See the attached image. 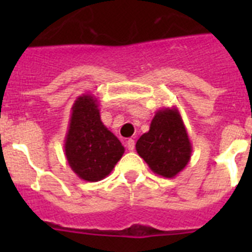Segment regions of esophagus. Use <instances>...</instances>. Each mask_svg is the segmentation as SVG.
Listing matches in <instances>:
<instances>
[{"instance_id":"1","label":"esophagus","mask_w":252,"mask_h":252,"mask_svg":"<svg viewBox=\"0 0 252 252\" xmlns=\"http://www.w3.org/2000/svg\"><path fill=\"white\" fill-rule=\"evenodd\" d=\"M126 145H127V149H128V150L132 151L133 149H135V140L128 139L127 141H126Z\"/></svg>"}]
</instances>
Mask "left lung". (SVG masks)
Segmentation results:
<instances>
[{
	"instance_id": "8db88e82",
	"label": "left lung",
	"mask_w": 252,
	"mask_h": 252,
	"mask_svg": "<svg viewBox=\"0 0 252 252\" xmlns=\"http://www.w3.org/2000/svg\"><path fill=\"white\" fill-rule=\"evenodd\" d=\"M136 151L149 168L164 178H174L192 157V144L177 107L157 111L148 132L140 136Z\"/></svg>"
}]
</instances>
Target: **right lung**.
Returning a JSON list of instances; mask_svg holds the SVG:
<instances>
[{
  "mask_svg": "<svg viewBox=\"0 0 252 252\" xmlns=\"http://www.w3.org/2000/svg\"><path fill=\"white\" fill-rule=\"evenodd\" d=\"M64 142L69 166L87 182L106 178L125 153L121 141L101 121L98 102L90 93L75 99Z\"/></svg>",
  "mask_w": 252,
  "mask_h": 252,
  "instance_id": "obj_1",
  "label": "right lung"
}]
</instances>
